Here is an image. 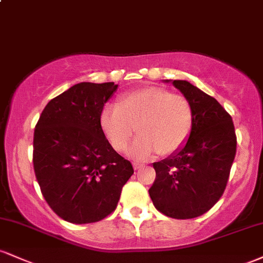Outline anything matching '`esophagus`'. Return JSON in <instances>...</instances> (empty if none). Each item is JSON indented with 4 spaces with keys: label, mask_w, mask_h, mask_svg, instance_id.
Listing matches in <instances>:
<instances>
[{
    "label": "esophagus",
    "mask_w": 263,
    "mask_h": 263,
    "mask_svg": "<svg viewBox=\"0 0 263 263\" xmlns=\"http://www.w3.org/2000/svg\"><path fill=\"white\" fill-rule=\"evenodd\" d=\"M142 167H143V165H142L141 163H137V162L134 163V168H135V170H140V168H142Z\"/></svg>",
    "instance_id": "esophagus-1"
}]
</instances>
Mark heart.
I'll return each mask as SVG.
<instances>
[{
  "label": "heart",
  "mask_w": 263,
  "mask_h": 263,
  "mask_svg": "<svg viewBox=\"0 0 263 263\" xmlns=\"http://www.w3.org/2000/svg\"><path fill=\"white\" fill-rule=\"evenodd\" d=\"M101 126L116 151L129 146L128 156L147 159L157 152L168 156L177 152L188 141L194 114L185 98L159 87H146L125 95L121 105L108 104L101 112Z\"/></svg>",
  "instance_id": "b5f03b06"
}]
</instances>
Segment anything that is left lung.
I'll return each instance as SVG.
<instances>
[{
    "instance_id": "left-lung-1",
    "label": "left lung",
    "mask_w": 263,
    "mask_h": 263,
    "mask_svg": "<svg viewBox=\"0 0 263 263\" xmlns=\"http://www.w3.org/2000/svg\"><path fill=\"white\" fill-rule=\"evenodd\" d=\"M172 83L194 114L188 141L168 158L153 163L148 193L156 209L173 219H193L210 210L224 193L235 155L234 122L214 98L186 80Z\"/></svg>"
}]
</instances>
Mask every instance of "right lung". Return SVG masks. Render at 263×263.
<instances>
[{
  "instance_id": "add662e5",
  "label": "right lung",
  "mask_w": 263,
  "mask_h": 263,
  "mask_svg": "<svg viewBox=\"0 0 263 263\" xmlns=\"http://www.w3.org/2000/svg\"><path fill=\"white\" fill-rule=\"evenodd\" d=\"M115 83H79L47 104L33 138V165L52 210L73 224L100 221L116 209L134 168L101 127Z\"/></svg>"
}]
</instances>
